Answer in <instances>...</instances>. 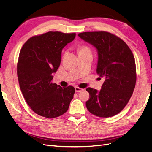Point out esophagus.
<instances>
[{"label": "esophagus", "mask_w": 152, "mask_h": 152, "mask_svg": "<svg viewBox=\"0 0 152 152\" xmlns=\"http://www.w3.org/2000/svg\"><path fill=\"white\" fill-rule=\"evenodd\" d=\"M75 90L76 93H79V92H81L82 91V89L80 88V87H75Z\"/></svg>", "instance_id": "esophagus-1"}]
</instances>
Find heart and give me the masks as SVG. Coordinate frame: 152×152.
<instances>
[{
	"mask_svg": "<svg viewBox=\"0 0 152 152\" xmlns=\"http://www.w3.org/2000/svg\"><path fill=\"white\" fill-rule=\"evenodd\" d=\"M79 53H91V50L89 47L86 46V45H82L79 48Z\"/></svg>",
	"mask_w": 152,
	"mask_h": 152,
	"instance_id": "obj_1",
	"label": "heart"
}]
</instances>
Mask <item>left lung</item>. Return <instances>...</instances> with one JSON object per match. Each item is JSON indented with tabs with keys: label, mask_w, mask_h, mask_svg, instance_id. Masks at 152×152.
<instances>
[{
	"label": "left lung",
	"mask_w": 152,
	"mask_h": 152,
	"mask_svg": "<svg viewBox=\"0 0 152 152\" xmlns=\"http://www.w3.org/2000/svg\"><path fill=\"white\" fill-rule=\"evenodd\" d=\"M98 50L96 72L104 82L98 91L86 89L89 99L86 104L92 114L107 118L120 113L129 101L136 82L134 55L127 44L107 31H87L78 34Z\"/></svg>",
	"instance_id": "8db88e82"
}]
</instances>
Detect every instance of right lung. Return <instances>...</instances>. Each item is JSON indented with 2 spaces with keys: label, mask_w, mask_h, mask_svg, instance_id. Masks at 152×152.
I'll use <instances>...</instances> for the list:
<instances>
[{
  "label": "right lung",
  "mask_w": 152,
  "mask_h": 152,
  "mask_svg": "<svg viewBox=\"0 0 152 152\" xmlns=\"http://www.w3.org/2000/svg\"><path fill=\"white\" fill-rule=\"evenodd\" d=\"M75 35L49 31L30 38L21 49L17 64L20 89L27 104L39 115L56 118L69 108L75 88H62L52 80L60 65L63 48Z\"/></svg>",
  "instance_id": "right-lung-1"
}]
</instances>
